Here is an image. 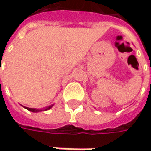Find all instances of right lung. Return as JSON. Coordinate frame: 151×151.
Returning a JSON list of instances; mask_svg holds the SVG:
<instances>
[{
  "label": "right lung",
  "instance_id": "1",
  "mask_svg": "<svg viewBox=\"0 0 151 151\" xmlns=\"http://www.w3.org/2000/svg\"><path fill=\"white\" fill-rule=\"evenodd\" d=\"M54 105H50L49 107H46L44 109H36V108H30V107H24L26 109H27L28 111H30V112H32V113H38V112H41V111H46V110H49L50 109L51 107H53Z\"/></svg>",
  "mask_w": 151,
  "mask_h": 151
}]
</instances>
